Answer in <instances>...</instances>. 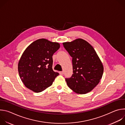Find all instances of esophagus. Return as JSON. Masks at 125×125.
<instances>
[{
  "mask_svg": "<svg viewBox=\"0 0 125 125\" xmlns=\"http://www.w3.org/2000/svg\"><path fill=\"white\" fill-rule=\"evenodd\" d=\"M59 74H60V75H62L64 74V72H63V71H61V72H59Z\"/></svg>",
  "mask_w": 125,
  "mask_h": 125,
  "instance_id": "obj_1",
  "label": "esophagus"
}]
</instances>
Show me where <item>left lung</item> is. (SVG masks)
I'll use <instances>...</instances> for the list:
<instances>
[{"label":"left lung","instance_id":"left-lung-1","mask_svg":"<svg viewBox=\"0 0 125 125\" xmlns=\"http://www.w3.org/2000/svg\"><path fill=\"white\" fill-rule=\"evenodd\" d=\"M63 44L72 57L73 74L65 79L68 86L79 94L91 92L98 84L103 73V65L96 51L81 39Z\"/></svg>","mask_w":125,"mask_h":125}]
</instances>
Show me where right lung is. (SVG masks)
I'll return each instance as SVG.
<instances>
[{"label": "right lung", "instance_id": "1", "mask_svg": "<svg viewBox=\"0 0 125 125\" xmlns=\"http://www.w3.org/2000/svg\"><path fill=\"white\" fill-rule=\"evenodd\" d=\"M59 48L58 43L42 39L26 49L18 63V72L28 88L40 93L52 85L59 75L52 69V56Z\"/></svg>", "mask_w": 125, "mask_h": 125}]
</instances>
